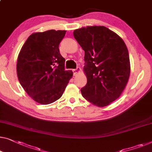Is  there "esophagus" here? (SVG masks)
Here are the masks:
<instances>
[{
  "mask_svg": "<svg viewBox=\"0 0 152 152\" xmlns=\"http://www.w3.org/2000/svg\"><path fill=\"white\" fill-rule=\"evenodd\" d=\"M73 72H74V75L75 76L77 75L81 72V69L80 67H77L76 69L73 70Z\"/></svg>",
  "mask_w": 152,
  "mask_h": 152,
  "instance_id": "1",
  "label": "esophagus"
}]
</instances>
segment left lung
I'll return each instance as SVG.
<instances>
[{
	"instance_id": "left-lung-1",
	"label": "left lung",
	"mask_w": 152,
	"mask_h": 152,
	"mask_svg": "<svg viewBox=\"0 0 152 152\" xmlns=\"http://www.w3.org/2000/svg\"><path fill=\"white\" fill-rule=\"evenodd\" d=\"M73 36L85 52L83 72L87 83L81 89L83 98L105 107L119 97L130 75L129 53L121 37L103 26L75 29Z\"/></svg>"
}]
</instances>
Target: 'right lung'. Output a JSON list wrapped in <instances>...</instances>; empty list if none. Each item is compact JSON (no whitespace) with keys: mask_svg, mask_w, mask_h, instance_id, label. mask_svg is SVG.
<instances>
[{"mask_svg":"<svg viewBox=\"0 0 152 152\" xmlns=\"http://www.w3.org/2000/svg\"><path fill=\"white\" fill-rule=\"evenodd\" d=\"M65 30L36 32L28 37L20 49L16 65L22 87L35 102L42 105L60 99L72 77L65 71V59L59 45Z\"/></svg>","mask_w":152,"mask_h":152,"instance_id":"add662e5","label":"right lung"}]
</instances>
